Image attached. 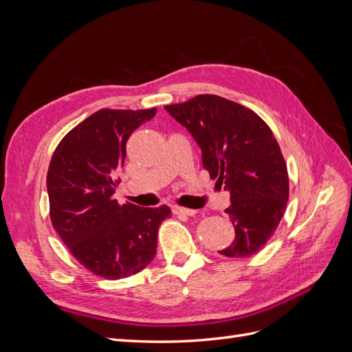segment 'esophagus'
<instances>
[{
  "label": "esophagus",
  "instance_id": "1",
  "mask_svg": "<svg viewBox=\"0 0 352 352\" xmlns=\"http://www.w3.org/2000/svg\"><path fill=\"white\" fill-rule=\"evenodd\" d=\"M173 214L176 216H194L197 214V210H190V208H184V207H173Z\"/></svg>",
  "mask_w": 352,
  "mask_h": 352
}]
</instances>
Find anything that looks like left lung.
<instances>
[{
  "mask_svg": "<svg viewBox=\"0 0 352 352\" xmlns=\"http://www.w3.org/2000/svg\"><path fill=\"white\" fill-rule=\"evenodd\" d=\"M201 148L202 167L230 192L225 210L235 241L219 251L248 258L272 238L289 198V179L280 146L260 116L217 95H197L164 107Z\"/></svg>",
  "mask_w": 352,
  "mask_h": 352,
  "instance_id": "1",
  "label": "left lung"
}]
</instances>
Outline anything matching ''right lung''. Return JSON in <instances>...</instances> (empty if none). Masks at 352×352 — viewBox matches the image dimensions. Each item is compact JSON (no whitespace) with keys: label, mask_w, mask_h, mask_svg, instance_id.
Returning a JSON list of instances; mask_svg holds the SVG:
<instances>
[{"label":"right lung","mask_w":352,"mask_h":352,"mask_svg":"<svg viewBox=\"0 0 352 352\" xmlns=\"http://www.w3.org/2000/svg\"><path fill=\"white\" fill-rule=\"evenodd\" d=\"M157 109L110 110L89 116L63 138L47 175L51 223L85 269L105 279L140 273L157 252L167 206L142 208L114 199L126 142Z\"/></svg>","instance_id":"1"}]
</instances>
